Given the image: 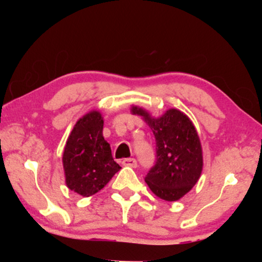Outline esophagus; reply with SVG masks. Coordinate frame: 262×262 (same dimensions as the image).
I'll use <instances>...</instances> for the list:
<instances>
[{"label": "esophagus", "mask_w": 262, "mask_h": 262, "mask_svg": "<svg viewBox=\"0 0 262 262\" xmlns=\"http://www.w3.org/2000/svg\"><path fill=\"white\" fill-rule=\"evenodd\" d=\"M123 166L136 168V167H137V161H136L135 159H124L123 160Z\"/></svg>", "instance_id": "esophagus-1"}]
</instances>
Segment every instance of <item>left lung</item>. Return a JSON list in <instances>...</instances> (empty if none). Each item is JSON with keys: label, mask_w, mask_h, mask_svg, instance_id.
I'll return each mask as SVG.
<instances>
[{"label": "left lung", "mask_w": 262, "mask_h": 262, "mask_svg": "<svg viewBox=\"0 0 262 262\" xmlns=\"http://www.w3.org/2000/svg\"><path fill=\"white\" fill-rule=\"evenodd\" d=\"M132 112L144 118L156 141V161L145 175V182L161 199H180L196 184L203 169L202 145L194 125L174 108L161 118H151L138 107Z\"/></svg>", "instance_id": "left-lung-1"}]
</instances>
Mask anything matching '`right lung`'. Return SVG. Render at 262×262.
I'll return each mask as SVG.
<instances>
[{"instance_id": "add662e5", "label": "right lung", "mask_w": 262, "mask_h": 262, "mask_svg": "<svg viewBox=\"0 0 262 262\" xmlns=\"http://www.w3.org/2000/svg\"><path fill=\"white\" fill-rule=\"evenodd\" d=\"M102 128L101 114L96 111L89 112L75 125L64 148L67 186L80 195L95 194L121 168L113 160Z\"/></svg>"}]
</instances>
